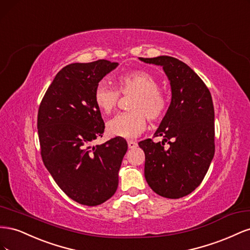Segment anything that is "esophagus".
Segmentation results:
<instances>
[{
  "label": "esophagus",
  "instance_id": "esophagus-1",
  "mask_svg": "<svg viewBox=\"0 0 250 250\" xmlns=\"http://www.w3.org/2000/svg\"><path fill=\"white\" fill-rule=\"evenodd\" d=\"M128 147H129L130 149H135L138 147V143L134 141H128Z\"/></svg>",
  "mask_w": 250,
  "mask_h": 250
}]
</instances>
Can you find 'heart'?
<instances>
[{
	"label": "heart",
	"mask_w": 250,
	"mask_h": 250,
	"mask_svg": "<svg viewBox=\"0 0 250 250\" xmlns=\"http://www.w3.org/2000/svg\"><path fill=\"white\" fill-rule=\"evenodd\" d=\"M118 89L124 95H134L129 112L119 113L106 125L111 137L133 139L146 127V116L149 120L160 119L165 112L167 100L158 90V82L145 71L128 72L118 78ZM119 92L106 82H99L95 89V103L103 113H110L116 108Z\"/></svg>",
	"instance_id": "heart-1"
}]
</instances>
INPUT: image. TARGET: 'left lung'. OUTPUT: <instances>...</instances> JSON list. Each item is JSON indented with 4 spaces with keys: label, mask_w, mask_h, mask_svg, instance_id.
Listing matches in <instances>:
<instances>
[{
    "label": "left lung",
    "mask_w": 250,
    "mask_h": 250,
    "mask_svg": "<svg viewBox=\"0 0 250 250\" xmlns=\"http://www.w3.org/2000/svg\"><path fill=\"white\" fill-rule=\"evenodd\" d=\"M163 66L171 86L169 108L154 137L139 143L145 152V178L152 190L177 199L192 193L209 168L215 154V112L208 88L190 66L171 56L139 58ZM169 140L170 146L163 145Z\"/></svg>",
    "instance_id": "left-lung-1"
}]
</instances>
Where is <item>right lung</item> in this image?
<instances>
[{
  "label": "right lung",
  "mask_w": 250,
  "mask_h": 250,
  "mask_svg": "<svg viewBox=\"0 0 250 250\" xmlns=\"http://www.w3.org/2000/svg\"><path fill=\"white\" fill-rule=\"evenodd\" d=\"M118 62L100 59L71 63L60 70L47 89L37 116L42 162L71 199L95 207L108 200L119 185V170L127 142L113 138L92 142L104 132L95 89Z\"/></svg>",
  "instance_id": "obj_1"
}]
</instances>
